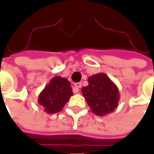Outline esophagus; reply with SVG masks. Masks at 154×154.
I'll use <instances>...</instances> for the list:
<instances>
[{
	"label": "esophagus",
	"instance_id": "1",
	"mask_svg": "<svg viewBox=\"0 0 154 154\" xmlns=\"http://www.w3.org/2000/svg\"><path fill=\"white\" fill-rule=\"evenodd\" d=\"M74 88H73V92L74 93H77L79 91V88L82 87V83L81 82H77V83L74 84Z\"/></svg>",
	"mask_w": 154,
	"mask_h": 154
}]
</instances>
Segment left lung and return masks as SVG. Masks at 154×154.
Wrapping results in <instances>:
<instances>
[{
    "instance_id": "left-lung-1",
    "label": "left lung",
    "mask_w": 154,
    "mask_h": 154,
    "mask_svg": "<svg viewBox=\"0 0 154 154\" xmlns=\"http://www.w3.org/2000/svg\"><path fill=\"white\" fill-rule=\"evenodd\" d=\"M88 86L82 88V96L95 115L105 116L113 112L118 106V87L105 73H97L88 77Z\"/></svg>"
}]
</instances>
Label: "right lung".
<instances>
[{
  "instance_id": "1",
  "label": "right lung",
  "mask_w": 154,
  "mask_h": 154,
  "mask_svg": "<svg viewBox=\"0 0 154 154\" xmlns=\"http://www.w3.org/2000/svg\"><path fill=\"white\" fill-rule=\"evenodd\" d=\"M72 95L70 82L67 78L56 76L38 95V103L44 107V112L55 114L63 110Z\"/></svg>"
}]
</instances>
